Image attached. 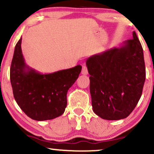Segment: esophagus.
Listing matches in <instances>:
<instances>
[{
	"instance_id": "1",
	"label": "esophagus",
	"mask_w": 154,
	"mask_h": 154,
	"mask_svg": "<svg viewBox=\"0 0 154 154\" xmlns=\"http://www.w3.org/2000/svg\"><path fill=\"white\" fill-rule=\"evenodd\" d=\"M82 74L84 75H87L88 74V68L85 65L82 66Z\"/></svg>"
}]
</instances>
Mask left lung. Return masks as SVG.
I'll use <instances>...</instances> for the list:
<instances>
[{
  "label": "left lung",
  "mask_w": 154,
  "mask_h": 154,
  "mask_svg": "<svg viewBox=\"0 0 154 154\" xmlns=\"http://www.w3.org/2000/svg\"><path fill=\"white\" fill-rule=\"evenodd\" d=\"M86 65L94 112L108 120L127 118L141 97L146 79L143 51L136 32L120 47L89 57Z\"/></svg>",
  "instance_id": "left-lung-1"
}]
</instances>
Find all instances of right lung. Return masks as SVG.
I'll return each instance as SVG.
<instances>
[{"label": "right lung", "mask_w": 154, "mask_h": 154, "mask_svg": "<svg viewBox=\"0 0 154 154\" xmlns=\"http://www.w3.org/2000/svg\"><path fill=\"white\" fill-rule=\"evenodd\" d=\"M21 38L14 49L10 69L15 100L31 119L51 120L64 113L68 90L78 78L82 66L41 74L24 62Z\"/></svg>", "instance_id": "1"}]
</instances>
